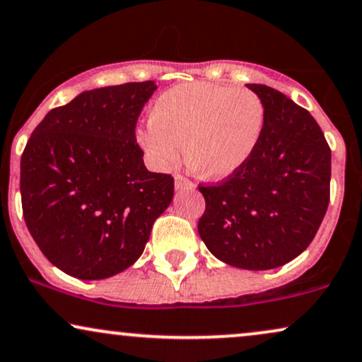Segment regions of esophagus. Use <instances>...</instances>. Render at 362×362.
I'll return each mask as SVG.
<instances>
[{
    "label": "esophagus",
    "mask_w": 362,
    "mask_h": 362,
    "mask_svg": "<svg viewBox=\"0 0 362 362\" xmlns=\"http://www.w3.org/2000/svg\"><path fill=\"white\" fill-rule=\"evenodd\" d=\"M175 189L177 190H190L194 189V184L184 175H175Z\"/></svg>",
    "instance_id": "obj_1"
}]
</instances>
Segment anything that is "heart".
I'll list each match as a JSON object with an SVG mask.
<instances>
[{
  "instance_id": "b5f03b06",
  "label": "heart",
  "mask_w": 362,
  "mask_h": 362,
  "mask_svg": "<svg viewBox=\"0 0 362 362\" xmlns=\"http://www.w3.org/2000/svg\"><path fill=\"white\" fill-rule=\"evenodd\" d=\"M265 108L252 91L212 83H185L155 100L150 123L136 141L153 167L172 168L180 158L197 175L222 180L252 157L262 135Z\"/></svg>"
}]
</instances>
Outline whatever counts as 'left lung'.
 <instances>
[{"label": "left lung", "instance_id": "8db88e82", "mask_svg": "<svg viewBox=\"0 0 362 362\" xmlns=\"http://www.w3.org/2000/svg\"><path fill=\"white\" fill-rule=\"evenodd\" d=\"M265 120L252 157L217 185H200L199 234L215 257L269 271L308 249L329 205L331 148L313 115L281 91L247 83Z\"/></svg>", "mask_w": 362, "mask_h": 362}]
</instances>
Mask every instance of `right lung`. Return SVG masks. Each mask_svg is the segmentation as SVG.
<instances>
[{
	"mask_svg": "<svg viewBox=\"0 0 362 362\" xmlns=\"http://www.w3.org/2000/svg\"><path fill=\"white\" fill-rule=\"evenodd\" d=\"M155 81L103 86L53 108L21 155L23 217L49 262L98 281L136 262L173 199V177L148 172L135 139Z\"/></svg>",
	"mask_w": 362,
	"mask_h": 362,
	"instance_id": "obj_1",
	"label": "right lung"
}]
</instances>
